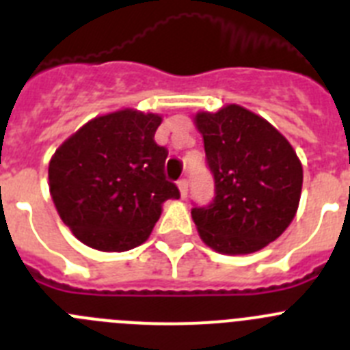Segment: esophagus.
<instances>
[{
	"mask_svg": "<svg viewBox=\"0 0 350 350\" xmlns=\"http://www.w3.org/2000/svg\"><path fill=\"white\" fill-rule=\"evenodd\" d=\"M177 185H178V191H180V196L187 198V191H189V182L185 180V178H180V180L177 182Z\"/></svg>",
	"mask_w": 350,
	"mask_h": 350,
	"instance_id": "obj_1",
	"label": "esophagus"
}]
</instances>
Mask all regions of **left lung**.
Masks as SVG:
<instances>
[{
	"instance_id": "8db88e82",
	"label": "left lung",
	"mask_w": 350,
	"mask_h": 350,
	"mask_svg": "<svg viewBox=\"0 0 350 350\" xmlns=\"http://www.w3.org/2000/svg\"><path fill=\"white\" fill-rule=\"evenodd\" d=\"M194 124L215 180L213 202L191 210L200 238L219 254L258 252L295 219L301 161L282 133L240 105L198 112Z\"/></svg>"
}]
</instances>
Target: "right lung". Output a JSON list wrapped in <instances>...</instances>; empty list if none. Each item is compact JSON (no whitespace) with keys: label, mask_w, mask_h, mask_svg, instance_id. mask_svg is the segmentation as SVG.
I'll return each instance as SVG.
<instances>
[{"label":"right lung","mask_w":350,"mask_h":350,"mask_svg":"<svg viewBox=\"0 0 350 350\" xmlns=\"http://www.w3.org/2000/svg\"><path fill=\"white\" fill-rule=\"evenodd\" d=\"M163 117L122 108L94 117L49 163L55 210L80 242L124 252L150 237L163 203L180 198L165 178L168 150L154 142Z\"/></svg>","instance_id":"1"}]
</instances>
